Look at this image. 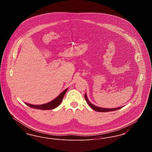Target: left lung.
<instances>
[{
    "label": "left lung",
    "instance_id": "8db88e82",
    "mask_svg": "<svg viewBox=\"0 0 152 152\" xmlns=\"http://www.w3.org/2000/svg\"><path fill=\"white\" fill-rule=\"evenodd\" d=\"M85 99L88 102V104H89V105L95 111H97V112H110V111H113V110H118L119 109L122 108L123 107H119V108H113V109H108V108H100V107H96L94 105V104H92V103H91L89 100H88V98H87V95L86 94H85Z\"/></svg>",
    "mask_w": 152,
    "mask_h": 152
}]
</instances>
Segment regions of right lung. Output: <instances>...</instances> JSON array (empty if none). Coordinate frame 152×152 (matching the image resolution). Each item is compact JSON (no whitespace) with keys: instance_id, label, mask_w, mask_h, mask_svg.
<instances>
[{"instance_id":"1","label":"right lung","mask_w":152,"mask_h":152,"mask_svg":"<svg viewBox=\"0 0 152 152\" xmlns=\"http://www.w3.org/2000/svg\"><path fill=\"white\" fill-rule=\"evenodd\" d=\"M67 90H68V89L66 88L62 93H61L60 94H59L55 99H54L53 100H52L50 102H48L47 104H44L43 105H32V104H29L27 103H26V104L27 105L29 106V107H31V108L41 109V110H49V109H55L60 104Z\"/></svg>"}]
</instances>
